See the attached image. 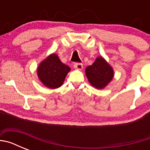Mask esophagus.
<instances>
[{"instance_id":"34e87169","label":"esophagus","mask_w":150,"mask_h":150,"mask_svg":"<svg viewBox=\"0 0 150 150\" xmlns=\"http://www.w3.org/2000/svg\"><path fill=\"white\" fill-rule=\"evenodd\" d=\"M74 67L77 70H82L83 68V65L82 63H75L74 64Z\"/></svg>"}]
</instances>
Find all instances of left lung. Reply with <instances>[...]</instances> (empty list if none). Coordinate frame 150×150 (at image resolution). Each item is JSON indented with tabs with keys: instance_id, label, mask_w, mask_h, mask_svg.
Returning a JSON list of instances; mask_svg holds the SVG:
<instances>
[{
	"instance_id": "1",
	"label": "left lung",
	"mask_w": 150,
	"mask_h": 150,
	"mask_svg": "<svg viewBox=\"0 0 150 150\" xmlns=\"http://www.w3.org/2000/svg\"><path fill=\"white\" fill-rule=\"evenodd\" d=\"M86 74L91 85L97 88H103L112 80L113 70L102 57H98L86 67Z\"/></svg>"
}]
</instances>
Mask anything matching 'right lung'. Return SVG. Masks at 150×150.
Listing matches in <instances>:
<instances>
[{"label":"right lung","mask_w":150,"mask_h":150,"mask_svg":"<svg viewBox=\"0 0 150 150\" xmlns=\"http://www.w3.org/2000/svg\"><path fill=\"white\" fill-rule=\"evenodd\" d=\"M71 68L62 63L55 54H52L40 64L38 75L43 84L50 88L60 87Z\"/></svg>","instance_id":"1"}]
</instances>
